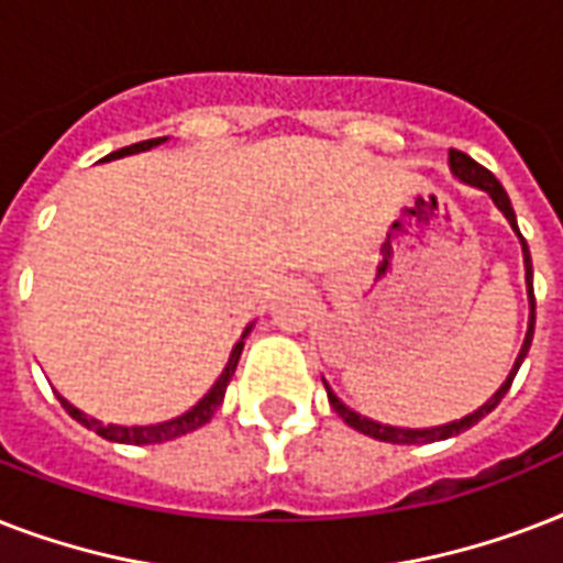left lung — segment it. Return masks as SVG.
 <instances>
[{
    "mask_svg": "<svg viewBox=\"0 0 563 563\" xmlns=\"http://www.w3.org/2000/svg\"><path fill=\"white\" fill-rule=\"evenodd\" d=\"M450 172H453L455 178L462 180V184H471V187L482 189V192L490 195V201L497 203V210L503 212L508 219V224H511V230L517 233V239H520V245H523V265H526V291H529V330H526V339H523V347H520V353H517L515 360V368H511V374L506 376V383L499 385L497 394L490 397L485 406H479L476 411H471V415H464L462 420H453V423H444V427H429V429H406V427H388V423H379V420H371L365 418V415H360V411H353L351 406H344L339 397L333 394V388L327 385L324 379V388H327V400H330V406H333L335 411H339V418L347 423V427H353L356 432H362V435L368 438H376V441H385V444H432V441H444V438H453L459 435V432H464V429H471L473 423H479L488 411H494L499 406V400L506 397V391L511 388V383H515L517 371H520V365H523L526 353H529V347H532V335H534V289H532V256H529V245H526L523 233H520V228H517V216H515V207H511V198H508V192L503 189V184H499L494 175H490L485 166H479V163L473 161V157H467L464 152H450Z\"/></svg>",
    "mask_w": 563,
    "mask_h": 563,
    "instance_id": "8db88e82",
    "label": "left lung"
}]
</instances>
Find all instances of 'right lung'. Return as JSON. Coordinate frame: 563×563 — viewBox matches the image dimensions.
Masks as SVG:
<instances>
[{"label":"right lung","instance_id":"right-lung-1","mask_svg":"<svg viewBox=\"0 0 563 563\" xmlns=\"http://www.w3.org/2000/svg\"><path fill=\"white\" fill-rule=\"evenodd\" d=\"M161 143H166V136H157V140H143V143H134V145H128V148H119V152L108 154L104 161H117V157H125V154L148 152V148H154V145H161ZM251 327L254 324H247L245 333H242V339L233 344L228 365H224V371H221L219 379L212 383L210 391L203 394L201 400L195 402L192 409L184 411V415H178V418L166 420V423H152V427H117V423H101V420L90 418V415H84L81 409H75L73 402L66 400V397H60V394H57V400H60V406L69 411V418L78 420L81 427L92 429L96 435L108 438V441H117V444H163V441H172V438L187 435V432H192V429L203 427V423H207V420L216 415V409L221 406V400H224V391H228L230 379H233V374H236L239 356H242V347H245V339H247V333H251Z\"/></svg>","mask_w":563,"mask_h":563}]
</instances>
